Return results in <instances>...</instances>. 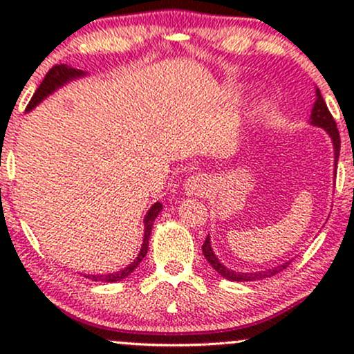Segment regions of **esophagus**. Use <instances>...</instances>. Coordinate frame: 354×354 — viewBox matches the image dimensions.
Segmentation results:
<instances>
[{"mask_svg":"<svg viewBox=\"0 0 354 354\" xmlns=\"http://www.w3.org/2000/svg\"><path fill=\"white\" fill-rule=\"evenodd\" d=\"M208 189L209 183L203 174H194L185 181V193L189 196H203V194L208 193Z\"/></svg>","mask_w":354,"mask_h":354,"instance_id":"1","label":"esophagus"}]
</instances>
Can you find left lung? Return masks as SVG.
<instances>
[{"label": "left lung", "instance_id": "obj_1", "mask_svg": "<svg viewBox=\"0 0 354 354\" xmlns=\"http://www.w3.org/2000/svg\"><path fill=\"white\" fill-rule=\"evenodd\" d=\"M310 124L318 126V128L324 129V131L328 133V136L331 138L333 149H335V176H336V165H338L339 146H341L339 133H338V128H336L335 120H333L330 109H328L326 103H324L323 96H321L318 88H316V101H315V104H313V109H311ZM203 254H205L206 261H208L209 265L213 266L214 270H216L218 273L223 276V278L230 279V281H258V279H263V278H271V276L279 273V271H283L284 268L290 265V261H286V263H283V265L271 268V270L254 271V273H238V271L230 270V268H226L221 261H219L218 256L214 254L213 248H211L209 234H208V238L205 239V243H203Z\"/></svg>", "mask_w": 354, "mask_h": 354}]
</instances>
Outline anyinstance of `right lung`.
I'll return each mask as SVG.
<instances>
[{"mask_svg":"<svg viewBox=\"0 0 354 354\" xmlns=\"http://www.w3.org/2000/svg\"><path fill=\"white\" fill-rule=\"evenodd\" d=\"M83 76H86V73L83 70H76V68H71L68 66V64H56V66H53L50 71L46 73V76H44L43 83L39 84V88L36 89L33 98H31L30 103H28L26 106V111H31V109H35L38 106L39 103H41L43 100H46L48 96L53 95V93L56 91V89H59L61 86H64L66 83H70L73 80H78V78H83ZM161 209H163V205H161L160 201H156L151 208L148 209V213H146V216L143 219L145 223V236H143V245H141V250L140 253H138L136 259L133 263H129L128 266L123 268V270L120 271H115V273H106V274H84V278L91 279V281H103V283H115V281H120V279H124L126 276H129L135 271V268L140 265L141 261H143V258L148 253V246H149V234H151V228H153V223L154 219H156L158 214L161 213Z\"/></svg>","mask_w":354,"mask_h":354,"instance_id":"right-lung-1","label":"right lung"}]
</instances>
